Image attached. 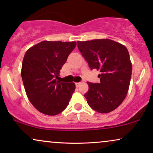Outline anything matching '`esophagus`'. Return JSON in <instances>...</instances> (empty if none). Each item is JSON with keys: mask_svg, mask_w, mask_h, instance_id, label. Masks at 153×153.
I'll return each instance as SVG.
<instances>
[{"mask_svg": "<svg viewBox=\"0 0 153 153\" xmlns=\"http://www.w3.org/2000/svg\"><path fill=\"white\" fill-rule=\"evenodd\" d=\"M80 83H81V82H75V85H76V87L80 86Z\"/></svg>", "mask_w": 153, "mask_h": 153, "instance_id": "obj_1", "label": "esophagus"}]
</instances>
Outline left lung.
<instances>
[{
	"label": "left lung",
	"instance_id": "left-lung-1",
	"mask_svg": "<svg viewBox=\"0 0 153 153\" xmlns=\"http://www.w3.org/2000/svg\"><path fill=\"white\" fill-rule=\"evenodd\" d=\"M78 47L91 70L101 72L99 83L87 82L84 95L91 108L101 114L112 111L123 102L131 76V62L127 47L109 39L78 41Z\"/></svg>",
	"mask_w": 153,
	"mask_h": 153
}]
</instances>
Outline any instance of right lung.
Segmentation results:
<instances>
[{
  "label": "right lung",
  "instance_id": "obj_1",
  "mask_svg": "<svg viewBox=\"0 0 153 153\" xmlns=\"http://www.w3.org/2000/svg\"><path fill=\"white\" fill-rule=\"evenodd\" d=\"M76 42L42 41L26 52L22 62V78L31 104L44 114L54 116L69 104L74 93V82L57 80Z\"/></svg>",
  "mask_w": 153,
  "mask_h": 153
}]
</instances>
